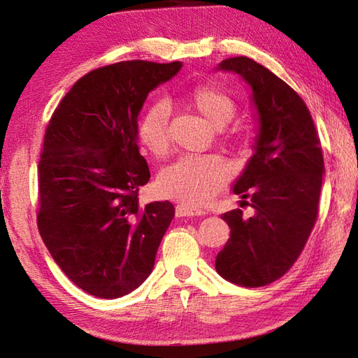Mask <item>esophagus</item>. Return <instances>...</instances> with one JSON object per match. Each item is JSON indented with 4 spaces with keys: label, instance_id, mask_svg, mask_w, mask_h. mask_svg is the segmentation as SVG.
I'll return each mask as SVG.
<instances>
[{
    "label": "esophagus",
    "instance_id": "esophagus-1",
    "mask_svg": "<svg viewBox=\"0 0 358 358\" xmlns=\"http://www.w3.org/2000/svg\"><path fill=\"white\" fill-rule=\"evenodd\" d=\"M175 212H177V217H200V215H204L203 210L191 208V206H186V204H178L177 209H175Z\"/></svg>",
    "mask_w": 358,
    "mask_h": 358
}]
</instances>
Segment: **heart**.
<instances>
[{
    "label": "heart",
    "mask_w": 358,
    "mask_h": 358,
    "mask_svg": "<svg viewBox=\"0 0 358 358\" xmlns=\"http://www.w3.org/2000/svg\"><path fill=\"white\" fill-rule=\"evenodd\" d=\"M191 101L203 117L215 127L226 126L235 115V100L217 86H199L192 90ZM171 108L157 101L144 113L138 126V140L150 154L163 155L169 148ZM231 178V167L222 157L186 154L166 166L159 173L162 191L191 208L209 203Z\"/></svg>",
    "instance_id": "heart-1"
}]
</instances>
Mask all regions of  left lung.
<instances>
[{"label":"left lung","instance_id":"left-lung-1","mask_svg":"<svg viewBox=\"0 0 358 358\" xmlns=\"http://www.w3.org/2000/svg\"><path fill=\"white\" fill-rule=\"evenodd\" d=\"M217 71L234 72L252 90L258 132L254 155L232 192L250 196L254 215H222L231 238L215 269L238 286L260 287L283 277L301 254L318 214L324 163L305 101L283 80L248 57L227 58ZM246 203V201H245Z\"/></svg>","mask_w":358,"mask_h":358}]
</instances>
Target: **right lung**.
<instances>
[{"label":"right lung","instance_id":"right-lung-1","mask_svg":"<svg viewBox=\"0 0 358 358\" xmlns=\"http://www.w3.org/2000/svg\"><path fill=\"white\" fill-rule=\"evenodd\" d=\"M181 66L134 59L89 72L45 129L38 229L59 269L90 295L118 299L154 269L175 209L171 201L140 206L150 172L138 148V115L149 92Z\"/></svg>","mask_w":358,"mask_h":358}]
</instances>
